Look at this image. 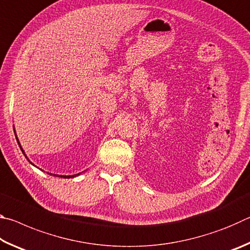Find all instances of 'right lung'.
<instances>
[{"label": "right lung", "mask_w": 250, "mask_h": 250, "mask_svg": "<svg viewBox=\"0 0 250 250\" xmlns=\"http://www.w3.org/2000/svg\"><path fill=\"white\" fill-rule=\"evenodd\" d=\"M15 131V130H14ZM15 137H16V134H15ZM16 140H18V143H19V146H20V147H21V150H22V152H23V154L25 155V158L27 159V156H26V154H25V152H24V150L22 149V146H21V145H20V141H19V139H18V137H16ZM28 160V159H27ZM29 161V160H28ZM29 162H31V161H29ZM32 163V162H31ZM33 164V163H32ZM34 166V164H33ZM48 174H50V173H48ZM77 175H79V173L78 174H74V175H57V174H54V176H59V177H65V179H70V177H75V176H77Z\"/></svg>", "instance_id": "obj_1"}]
</instances>
